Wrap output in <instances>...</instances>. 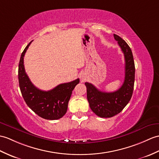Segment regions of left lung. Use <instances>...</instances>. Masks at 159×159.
Returning <instances> with one entry per match:
<instances>
[{"instance_id":"1","label":"left lung","mask_w":159,"mask_h":159,"mask_svg":"<svg viewBox=\"0 0 159 159\" xmlns=\"http://www.w3.org/2000/svg\"><path fill=\"white\" fill-rule=\"evenodd\" d=\"M114 37L125 56V74L123 85L116 91L108 93L99 91L89 83H84L90 108L96 115L102 118L112 117L120 113L130 101L134 87L135 69L131 49L119 36L114 34Z\"/></svg>"}]
</instances>
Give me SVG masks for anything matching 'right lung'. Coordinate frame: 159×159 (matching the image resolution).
<instances>
[{
    "label": "right lung",
    "mask_w": 159,
    "mask_h": 159,
    "mask_svg": "<svg viewBox=\"0 0 159 159\" xmlns=\"http://www.w3.org/2000/svg\"><path fill=\"white\" fill-rule=\"evenodd\" d=\"M31 43L22 52L19 63L18 79L21 95L29 108L39 116L47 120L59 119L67 112L72 91L80 80L60 84L47 91L36 87L25 73L24 65V55Z\"/></svg>",
    "instance_id": "obj_1"
}]
</instances>
